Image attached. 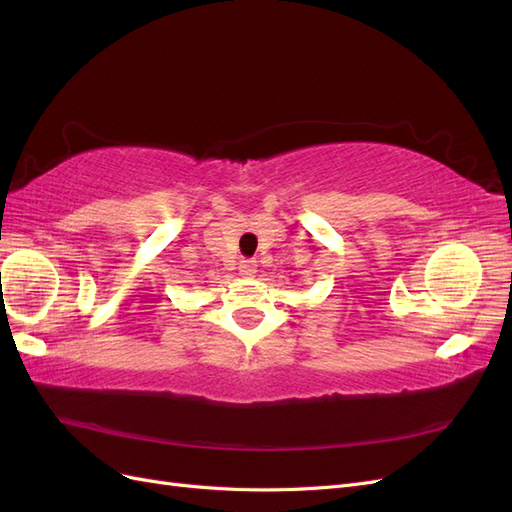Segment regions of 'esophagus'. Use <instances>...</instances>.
Segmentation results:
<instances>
[{
	"instance_id": "esophagus-1",
	"label": "esophagus",
	"mask_w": 512,
	"mask_h": 512,
	"mask_svg": "<svg viewBox=\"0 0 512 512\" xmlns=\"http://www.w3.org/2000/svg\"><path fill=\"white\" fill-rule=\"evenodd\" d=\"M256 260H241L239 262V273L243 277H254L256 275Z\"/></svg>"
}]
</instances>
